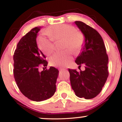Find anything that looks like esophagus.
<instances>
[{"label": "esophagus", "instance_id": "1", "mask_svg": "<svg viewBox=\"0 0 122 122\" xmlns=\"http://www.w3.org/2000/svg\"><path fill=\"white\" fill-rule=\"evenodd\" d=\"M65 70H66V69H65V68H60L59 69L60 72H61V71H65Z\"/></svg>", "mask_w": 122, "mask_h": 122}]
</instances>
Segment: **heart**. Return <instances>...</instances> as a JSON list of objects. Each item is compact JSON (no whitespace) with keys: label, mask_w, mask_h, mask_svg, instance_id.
I'll return each mask as SVG.
<instances>
[{"label":"heart","mask_w":122,"mask_h":122,"mask_svg":"<svg viewBox=\"0 0 122 122\" xmlns=\"http://www.w3.org/2000/svg\"><path fill=\"white\" fill-rule=\"evenodd\" d=\"M47 33L51 40L42 36L38 38V41L39 48L46 55H50L54 50V44L52 40L55 42H63L61 49L70 50L74 53L79 52L83 45V35L71 25H54L47 29ZM71 60L70 51L66 50L54 54L50 58V63L55 67H64L68 65Z\"/></svg>","instance_id":"heart-1"}]
</instances>
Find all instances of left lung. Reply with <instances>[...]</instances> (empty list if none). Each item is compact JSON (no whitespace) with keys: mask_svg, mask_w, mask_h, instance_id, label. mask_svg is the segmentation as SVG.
<instances>
[{"mask_svg":"<svg viewBox=\"0 0 122 122\" xmlns=\"http://www.w3.org/2000/svg\"><path fill=\"white\" fill-rule=\"evenodd\" d=\"M75 24L85 37L81 52L75 62L85 66V71L68 69L70 82L75 94L80 98L92 99L100 94L109 76V58L103 39L98 31L83 22Z\"/></svg>","mask_w":122,"mask_h":122,"instance_id":"obj_1","label":"left lung"}]
</instances>
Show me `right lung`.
Wrapping results in <instances>:
<instances>
[{
  "label": "right lung",
  "mask_w": 122,
  "mask_h": 122,
  "mask_svg": "<svg viewBox=\"0 0 122 122\" xmlns=\"http://www.w3.org/2000/svg\"><path fill=\"white\" fill-rule=\"evenodd\" d=\"M40 29L41 27H36L23 36L13 55V75L18 88L25 97L37 102L54 95L59 74L54 67L39 71L40 67H46L48 63L37 46L36 38Z\"/></svg>",
  "instance_id": "right-lung-1"
}]
</instances>
